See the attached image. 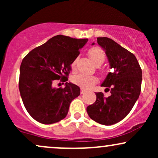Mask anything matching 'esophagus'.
Wrapping results in <instances>:
<instances>
[{
    "label": "esophagus",
    "mask_w": 158,
    "mask_h": 158,
    "mask_svg": "<svg viewBox=\"0 0 158 158\" xmlns=\"http://www.w3.org/2000/svg\"><path fill=\"white\" fill-rule=\"evenodd\" d=\"M85 92V89H83V88H81V90H80V94H84Z\"/></svg>",
    "instance_id": "34e87169"
}]
</instances>
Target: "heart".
<instances>
[{
  "label": "heart",
  "mask_w": 158,
  "mask_h": 158,
  "mask_svg": "<svg viewBox=\"0 0 158 158\" xmlns=\"http://www.w3.org/2000/svg\"><path fill=\"white\" fill-rule=\"evenodd\" d=\"M90 59L97 66H99L106 60V54L101 48L98 47H94L88 50ZM76 64H77V59L73 60L71 64L72 70H75ZM72 81L74 84L79 85L82 88L88 89L92 88L98 82V78L95 76L85 75V74H78L72 79Z\"/></svg>",
  "instance_id": "obj_1"
}]
</instances>
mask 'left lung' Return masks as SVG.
<instances>
[{
    "label": "left lung",
    "instance_id": "left-lung-1",
    "mask_svg": "<svg viewBox=\"0 0 158 158\" xmlns=\"http://www.w3.org/2000/svg\"><path fill=\"white\" fill-rule=\"evenodd\" d=\"M97 43L106 51L114 70L101 85L106 91L110 90V96L96 93V102L87 107V112L95 122L110 126L124 119L135 106L140 94L142 70L135 56L114 40L97 38Z\"/></svg>",
    "mask_w": 158,
    "mask_h": 158
}]
</instances>
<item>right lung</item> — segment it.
<instances>
[{
  "label": "right lung",
  "mask_w": 158,
  "mask_h": 158,
  "mask_svg": "<svg viewBox=\"0 0 158 158\" xmlns=\"http://www.w3.org/2000/svg\"><path fill=\"white\" fill-rule=\"evenodd\" d=\"M88 39L58 35L31 50L20 67L19 90L27 112L38 122L52 124L64 118L80 88L70 82L64 88L53 87L55 80L68 81L70 64Z\"/></svg>",
  "instance_id": "right-lung-1"
}]
</instances>
